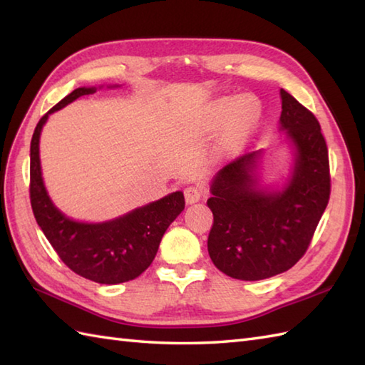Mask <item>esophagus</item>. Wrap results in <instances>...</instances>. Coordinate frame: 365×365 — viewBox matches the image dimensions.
<instances>
[{"instance_id": "esophagus-1", "label": "esophagus", "mask_w": 365, "mask_h": 365, "mask_svg": "<svg viewBox=\"0 0 365 365\" xmlns=\"http://www.w3.org/2000/svg\"><path fill=\"white\" fill-rule=\"evenodd\" d=\"M202 197V190L199 187H188L185 188V200H187L188 204H196Z\"/></svg>"}]
</instances>
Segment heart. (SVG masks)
<instances>
[{
  "mask_svg": "<svg viewBox=\"0 0 365 365\" xmlns=\"http://www.w3.org/2000/svg\"><path fill=\"white\" fill-rule=\"evenodd\" d=\"M251 97H240L237 102L230 98L220 100L213 105V118L216 120L232 119V127L237 131H245L254 127L260 119V108H255Z\"/></svg>",
  "mask_w": 365,
  "mask_h": 365,
  "instance_id": "obj_1",
  "label": "heart"
}]
</instances>
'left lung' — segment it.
I'll return each mask as SVG.
<instances>
[{
    "label": "left lung",
    "instance_id": "1",
    "mask_svg": "<svg viewBox=\"0 0 365 365\" xmlns=\"http://www.w3.org/2000/svg\"><path fill=\"white\" fill-rule=\"evenodd\" d=\"M279 94V131L293 153L289 177L281 185L263 183V150H255L220 169L210 183L208 254L216 268L240 281L290 269L304 255L329 200L328 147L320 123L289 92Z\"/></svg>",
    "mask_w": 365,
    "mask_h": 365
}]
</instances>
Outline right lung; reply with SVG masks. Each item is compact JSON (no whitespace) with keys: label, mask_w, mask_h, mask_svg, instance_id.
Returning <instances> with one entry per match:
<instances>
[{"label":"right lung","mask_w":365,"mask_h":365,"mask_svg":"<svg viewBox=\"0 0 365 365\" xmlns=\"http://www.w3.org/2000/svg\"><path fill=\"white\" fill-rule=\"evenodd\" d=\"M110 88H118V84ZM96 91L97 88L75 89L38 120L31 139V207L38 227L68 268L98 284H120L149 268L166 229L183 212L185 197L182 191L170 192L102 222L68 218L53 204L42 177L38 150L42 128L50 114Z\"/></svg>","instance_id":"right-lung-1"}]
</instances>
